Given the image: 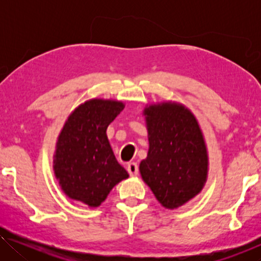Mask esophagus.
Listing matches in <instances>:
<instances>
[{"label":"esophagus","instance_id":"obj_1","mask_svg":"<svg viewBox=\"0 0 261 261\" xmlns=\"http://www.w3.org/2000/svg\"><path fill=\"white\" fill-rule=\"evenodd\" d=\"M127 171H129L130 176H132V177H135V176H137V174H138V165H137L136 162H130L127 163Z\"/></svg>","mask_w":261,"mask_h":261}]
</instances>
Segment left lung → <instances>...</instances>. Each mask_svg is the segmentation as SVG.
Wrapping results in <instances>:
<instances>
[{
    "label": "left lung",
    "mask_w": 261,
    "mask_h": 261,
    "mask_svg": "<svg viewBox=\"0 0 261 261\" xmlns=\"http://www.w3.org/2000/svg\"><path fill=\"white\" fill-rule=\"evenodd\" d=\"M147 156L140 176L167 210L178 208L201 192L208 176V152L193 113L176 101L145 106Z\"/></svg>",
    "instance_id": "1"
}]
</instances>
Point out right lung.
<instances>
[{
	"label": "right lung",
	"instance_id": "1",
	"mask_svg": "<svg viewBox=\"0 0 261 261\" xmlns=\"http://www.w3.org/2000/svg\"><path fill=\"white\" fill-rule=\"evenodd\" d=\"M124 107L123 101L95 98L68 116L57 137L53 169L70 199L99 207L115 185L129 177L107 137L108 125Z\"/></svg>",
	"mask_w": 261,
	"mask_h": 261
}]
</instances>
